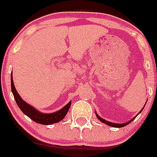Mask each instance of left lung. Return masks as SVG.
<instances>
[{
  "label": "left lung",
  "instance_id": "obj_1",
  "mask_svg": "<svg viewBox=\"0 0 157 157\" xmlns=\"http://www.w3.org/2000/svg\"><path fill=\"white\" fill-rule=\"evenodd\" d=\"M142 109H141V111H142ZM139 112V113H140ZM96 116H97V117L98 118V120H100V121L101 122H102V123H105V124H107V125H109V126H111V127H125V126H127V125H128L129 123H131V122L133 121V120H134V119H135L136 118V116L135 117H134L132 119V120H130V121L129 122H127V123H123V124H119V123H112V122H109V121H106V120H103V119H102V118H101L99 116H98V114H97V113H96Z\"/></svg>",
  "mask_w": 157,
  "mask_h": 157
}]
</instances>
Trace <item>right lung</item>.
Masks as SVG:
<instances>
[{"mask_svg":"<svg viewBox=\"0 0 157 157\" xmlns=\"http://www.w3.org/2000/svg\"><path fill=\"white\" fill-rule=\"evenodd\" d=\"M11 86H12V92L14 95V98L16 100V103H17L18 106L22 112L24 113L26 116L30 118L33 121L36 122L40 124H43V125H49V124H52V123H58L60 120H62L65 116L67 115V112L69 110L71 105V101H70L67 105H65L63 109L57 111L53 113H50V114H45V113H41V112H38L34 108L30 106L27 103H26L19 95V94L16 91L15 86H14L13 80H12V75L11 76Z\"/></svg>","mask_w":157,"mask_h":157,"instance_id":"obj_1","label":"right lung"}]
</instances>
